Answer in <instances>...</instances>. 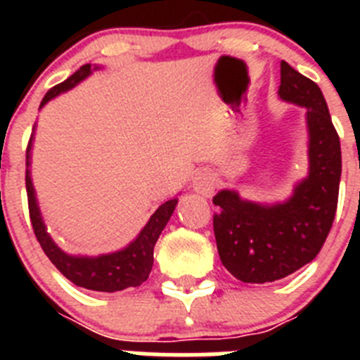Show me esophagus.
Here are the masks:
<instances>
[{
  "instance_id": "34e87169",
  "label": "esophagus",
  "mask_w": 360,
  "mask_h": 360,
  "mask_svg": "<svg viewBox=\"0 0 360 360\" xmlns=\"http://www.w3.org/2000/svg\"><path fill=\"white\" fill-rule=\"evenodd\" d=\"M193 191L198 193L202 196H211L214 193V178L211 176V173H198L193 180Z\"/></svg>"
}]
</instances>
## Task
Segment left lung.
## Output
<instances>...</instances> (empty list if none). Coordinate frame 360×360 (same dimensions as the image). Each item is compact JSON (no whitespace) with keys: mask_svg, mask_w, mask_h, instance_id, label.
<instances>
[{"mask_svg":"<svg viewBox=\"0 0 360 360\" xmlns=\"http://www.w3.org/2000/svg\"><path fill=\"white\" fill-rule=\"evenodd\" d=\"M285 103L307 108L308 176L281 203L243 200L224 189L212 198L219 259L243 283H269L294 274L323 249L332 229L341 182V142L319 86L281 61L278 91Z\"/></svg>","mask_w":360,"mask_h":360,"instance_id":"left-lung-1","label":"left lung"}]
</instances>
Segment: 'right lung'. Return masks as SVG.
<instances>
[{"label":"right lung","instance_id":"obj_1","mask_svg":"<svg viewBox=\"0 0 360 360\" xmlns=\"http://www.w3.org/2000/svg\"><path fill=\"white\" fill-rule=\"evenodd\" d=\"M94 70H98V66H81L65 82L53 86L52 90H49V94L44 95V98L41 101L39 108H43L50 98L72 90L73 86H77L79 82L84 81ZM30 149L32 139L28 142L27 149V176H25L30 221L32 227H34V234H36L37 241L41 245V249L49 256L50 262L56 265V269L66 279H70L73 285L95 292H117L124 290V288L128 287H139V285H142L148 279L149 272L153 269V249H155V243H157L158 236H160L164 227L169 221L171 214H173L174 207H176L178 198L167 200L165 203H162L160 207L153 212V216L149 218L146 227L141 231V234L126 249L95 257L72 256V254H66L65 250L59 249V245L50 238L49 231L44 227L43 216H41L39 205H37L36 191H34V184H32L30 169H28V165H30Z\"/></svg>","mask_w":360,"mask_h":360}]
</instances>
